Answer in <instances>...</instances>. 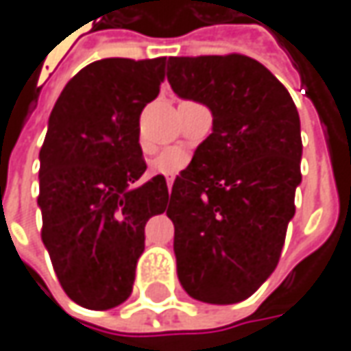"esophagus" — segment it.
<instances>
[{"label":"esophagus","instance_id":"1","mask_svg":"<svg viewBox=\"0 0 351 351\" xmlns=\"http://www.w3.org/2000/svg\"><path fill=\"white\" fill-rule=\"evenodd\" d=\"M173 180H176V176H167L166 182H167V187L171 189V185H173Z\"/></svg>","mask_w":351,"mask_h":351}]
</instances>
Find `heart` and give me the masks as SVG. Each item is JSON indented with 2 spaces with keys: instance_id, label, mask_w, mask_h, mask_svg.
Here are the masks:
<instances>
[{
  "instance_id": "1",
  "label": "heart",
  "mask_w": 351,
  "mask_h": 351,
  "mask_svg": "<svg viewBox=\"0 0 351 351\" xmlns=\"http://www.w3.org/2000/svg\"><path fill=\"white\" fill-rule=\"evenodd\" d=\"M191 160V156L182 148H166L158 158H154L152 162V171L154 173H162V176H173L178 171H182L187 167Z\"/></svg>"
}]
</instances>
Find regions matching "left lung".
I'll return each instance as SVG.
<instances>
[{
    "label": "left lung",
    "mask_w": 351,
    "mask_h": 351,
    "mask_svg": "<svg viewBox=\"0 0 351 351\" xmlns=\"http://www.w3.org/2000/svg\"><path fill=\"white\" fill-rule=\"evenodd\" d=\"M167 80L213 114V132L169 195L178 278L195 300L235 304L276 269L294 217L298 110L265 64L237 53L169 57Z\"/></svg>",
    "instance_id": "left-lung-1"
}]
</instances>
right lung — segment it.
<instances>
[{"instance_id": "1", "label": "right lung", "mask_w": 351, "mask_h": 351, "mask_svg": "<svg viewBox=\"0 0 351 351\" xmlns=\"http://www.w3.org/2000/svg\"><path fill=\"white\" fill-rule=\"evenodd\" d=\"M166 57L102 59L62 88L39 152L41 239L66 296L90 310L122 304L144 253V227L164 213V176L146 171L140 114L160 93Z\"/></svg>"}]
</instances>
